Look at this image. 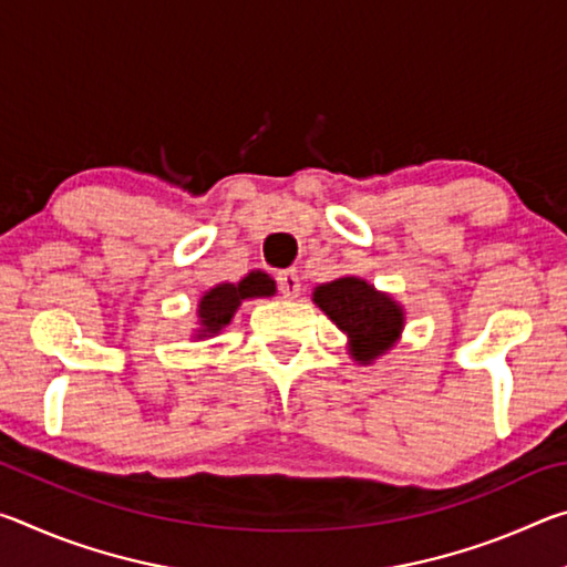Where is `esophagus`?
Returning <instances> with one entry per match:
<instances>
[{
  "label": "esophagus",
  "mask_w": 567,
  "mask_h": 567,
  "mask_svg": "<svg viewBox=\"0 0 567 567\" xmlns=\"http://www.w3.org/2000/svg\"><path fill=\"white\" fill-rule=\"evenodd\" d=\"M277 287H280V292L287 297V300H295V297H300L302 292L300 275H297V270L277 272Z\"/></svg>",
  "instance_id": "obj_1"
}]
</instances>
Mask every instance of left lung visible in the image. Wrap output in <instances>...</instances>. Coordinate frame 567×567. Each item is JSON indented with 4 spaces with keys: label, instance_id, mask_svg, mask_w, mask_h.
Wrapping results in <instances>:
<instances>
[{
    "label": "left lung",
    "instance_id": "obj_1",
    "mask_svg": "<svg viewBox=\"0 0 567 567\" xmlns=\"http://www.w3.org/2000/svg\"><path fill=\"white\" fill-rule=\"evenodd\" d=\"M312 302L348 338V354L358 364H372L388 354L405 330V307L362 277L344 275L318 285Z\"/></svg>",
    "mask_w": 567,
    "mask_h": 567
}]
</instances>
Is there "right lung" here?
I'll return each instance as SVG.
<instances>
[{
	"mask_svg": "<svg viewBox=\"0 0 567 567\" xmlns=\"http://www.w3.org/2000/svg\"><path fill=\"white\" fill-rule=\"evenodd\" d=\"M277 285L267 272L249 270L239 282H219L203 292L197 302V328L192 330L195 340H209L233 322L235 312L245 300L275 297Z\"/></svg>",
	"mask_w": 567,
	"mask_h": 567,
	"instance_id": "obj_1",
	"label": "right lung"
}]
</instances>
